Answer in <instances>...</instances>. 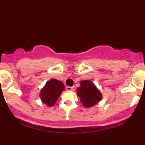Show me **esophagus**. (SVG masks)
I'll return each instance as SVG.
<instances>
[{
    "mask_svg": "<svg viewBox=\"0 0 145 145\" xmlns=\"http://www.w3.org/2000/svg\"><path fill=\"white\" fill-rule=\"evenodd\" d=\"M65 89L67 91H74L75 88L74 86H66Z\"/></svg>",
    "mask_w": 145,
    "mask_h": 145,
    "instance_id": "1",
    "label": "esophagus"
}]
</instances>
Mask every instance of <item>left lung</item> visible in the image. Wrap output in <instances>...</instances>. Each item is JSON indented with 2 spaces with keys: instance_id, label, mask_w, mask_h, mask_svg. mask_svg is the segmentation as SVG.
Instances as JSON below:
<instances>
[{
  "instance_id": "8db88e82",
  "label": "left lung",
  "mask_w": 145,
  "mask_h": 145,
  "mask_svg": "<svg viewBox=\"0 0 145 145\" xmlns=\"http://www.w3.org/2000/svg\"><path fill=\"white\" fill-rule=\"evenodd\" d=\"M80 86L78 88L77 95L80 98V101L85 108L93 107L102 99L101 92L93 82L89 80H82Z\"/></svg>"
}]
</instances>
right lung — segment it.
<instances>
[{"instance_id": "obj_1", "label": "right lung", "mask_w": 145, "mask_h": 145, "mask_svg": "<svg viewBox=\"0 0 145 145\" xmlns=\"http://www.w3.org/2000/svg\"><path fill=\"white\" fill-rule=\"evenodd\" d=\"M64 89V84L61 81L51 79L41 89L39 97L44 104L47 105L48 107H52L55 104Z\"/></svg>"}]
</instances>
